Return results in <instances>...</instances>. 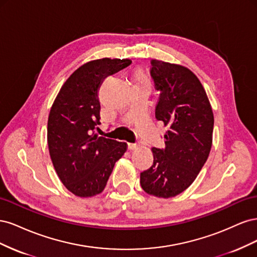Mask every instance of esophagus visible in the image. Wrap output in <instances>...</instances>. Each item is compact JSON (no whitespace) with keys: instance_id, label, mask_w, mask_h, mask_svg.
I'll return each instance as SVG.
<instances>
[{"instance_id":"34e87169","label":"esophagus","mask_w":257,"mask_h":257,"mask_svg":"<svg viewBox=\"0 0 257 257\" xmlns=\"http://www.w3.org/2000/svg\"><path fill=\"white\" fill-rule=\"evenodd\" d=\"M137 147H138L137 143H128L127 144V148H128L130 150H134V149H136Z\"/></svg>"}]
</instances>
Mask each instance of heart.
I'll return each instance as SVG.
<instances>
[{
    "instance_id": "obj_1",
    "label": "heart",
    "mask_w": 257,
    "mask_h": 257,
    "mask_svg": "<svg viewBox=\"0 0 257 257\" xmlns=\"http://www.w3.org/2000/svg\"><path fill=\"white\" fill-rule=\"evenodd\" d=\"M142 80H147L146 79V76L142 71H136L134 74V81H142Z\"/></svg>"
}]
</instances>
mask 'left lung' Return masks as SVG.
<instances>
[{
  "instance_id": "8db88e82",
  "label": "left lung",
  "mask_w": 257,
  "mask_h": 257,
  "mask_svg": "<svg viewBox=\"0 0 257 257\" xmlns=\"http://www.w3.org/2000/svg\"><path fill=\"white\" fill-rule=\"evenodd\" d=\"M150 74L160 92L155 118L168 131L165 148H152L153 164L141 174L150 195L169 198L195 180L212 146L213 112L206 91L189 68L151 60Z\"/></svg>"
}]
</instances>
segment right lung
Masks as SVG:
<instances>
[{"mask_svg": "<svg viewBox=\"0 0 257 257\" xmlns=\"http://www.w3.org/2000/svg\"><path fill=\"white\" fill-rule=\"evenodd\" d=\"M132 63L128 59L104 58L88 62L68 77L52 104L47 142L60 180L74 195L102 193L126 144L98 136V90L106 77Z\"/></svg>", "mask_w": 257, "mask_h": 257, "instance_id": "1", "label": "right lung"}]
</instances>
